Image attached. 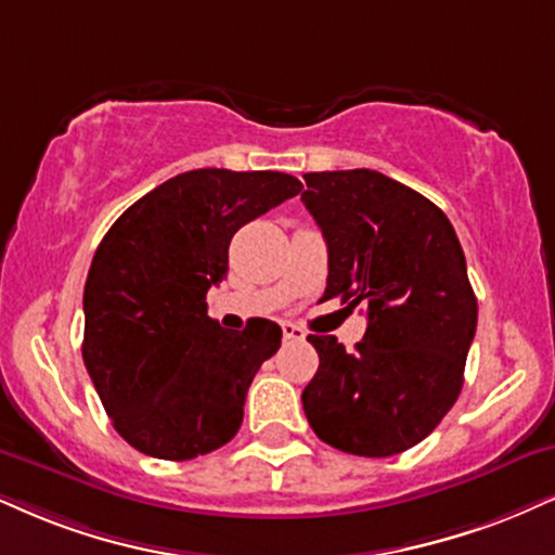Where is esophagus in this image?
Returning a JSON list of instances; mask_svg holds the SVG:
<instances>
[{"label":"esophagus","instance_id":"1","mask_svg":"<svg viewBox=\"0 0 555 555\" xmlns=\"http://www.w3.org/2000/svg\"><path fill=\"white\" fill-rule=\"evenodd\" d=\"M283 337L291 339V341H304L306 332L300 330L298 324H283Z\"/></svg>","mask_w":555,"mask_h":555}]
</instances>
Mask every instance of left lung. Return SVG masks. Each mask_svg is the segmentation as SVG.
Here are the masks:
<instances>
[{"label":"left lung","mask_w":555,"mask_h":555,"mask_svg":"<svg viewBox=\"0 0 555 555\" xmlns=\"http://www.w3.org/2000/svg\"><path fill=\"white\" fill-rule=\"evenodd\" d=\"M304 201L330 249L324 298L365 306L354 352L309 334L319 371L304 412L319 440L350 455L388 457L422 442L463 388L478 304L448 216L373 172H309Z\"/></svg>","instance_id":"8db88e82"}]
</instances>
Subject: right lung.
I'll return each mask as SVG.
<instances>
[{"mask_svg": "<svg viewBox=\"0 0 555 555\" xmlns=\"http://www.w3.org/2000/svg\"><path fill=\"white\" fill-rule=\"evenodd\" d=\"M298 193L283 172L193 169L135 201L100 242L81 358L113 427L139 453L190 461L238 433L251 378L283 330L267 319L223 330L205 296L229 272L231 236Z\"/></svg>", "mask_w": 555, "mask_h": 555, "instance_id": "right-lung-1", "label": "right lung"}]
</instances>
